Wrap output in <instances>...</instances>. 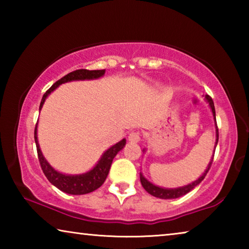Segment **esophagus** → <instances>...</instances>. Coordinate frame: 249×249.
Masks as SVG:
<instances>
[{
    "instance_id": "1",
    "label": "esophagus",
    "mask_w": 249,
    "mask_h": 249,
    "mask_svg": "<svg viewBox=\"0 0 249 249\" xmlns=\"http://www.w3.org/2000/svg\"><path fill=\"white\" fill-rule=\"evenodd\" d=\"M141 132H138V130H134V132H132L129 134L128 136V141L129 142H137L141 141Z\"/></svg>"
}]
</instances>
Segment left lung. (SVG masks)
Listing matches in <instances>:
<instances>
[{
    "instance_id": "obj_1",
    "label": "left lung",
    "mask_w": 249,
    "mask_h": 249,
    "mask_svg": "<svg viewBox=\"0 0 249 249\" xmlns=\"http://www.w3.org/2000/svg\"><path fill=\"white\" fill-rule=\"evenodd\" d=\"M206 101H208L211 108H212V113H213V116H214V120H215V107H214V103H213V100L211 98L210 95H206L205 96ZM215 124H216V120H215ZM217 142H218V128H217V125H216V145H217ZM214 157V155H213ZM212 161H213V158L211 160V162L209 163L208 166V169L205 170V172L203 175H202L199 179L196 180L195 182H192L188 185H184V187H181V188H177V189H162V188H159V187H156L155 184L150 183L148 180H146L144 178V176L141 174V182L142 185L144 187L145 190L149 193V195L154 196L156 197H159V199H176V197H180L184 195H187L188 192H190L192 189H195L197 184H199L202 180L205 178L206 174H208L211 165H212Z\"/></svg>"
}]
</instances>
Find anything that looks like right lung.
I'll return each mask as SVG.
<instances>
[{
  "label": "right lung",
  "instance_id": "add662e5",
  "mask_svg": "<svg viewBox=\"0 0 249 249\" xmlns=\"http://www.w3.org/2000/svg\"><path fill=\"white\" fill-rule=\"evenodd\" d=\"M105 73V69L103 70H88V69H79L74 70L72 72L66 74L65 77L59 79L57 82H54L49 89L46 91L44 94L43 99H41L39 109L43 107L46 98H47L48 94L52 93V92L56 89L58 86L73 81V80H91V79H98ZM34 138H35L36 142V148H37V155H38L39 163L41 167V170L46 176V178L49 180L50 183H53L54 187L58 188L59 190L64 191L66 193H69V195H87V193H90L92 191L96 190V189L100 188L101 185L104 183L105 179L108 175L109 168H111L112 161L116 154L119 153L121 149H123V147L126 144L125 140H122L121 142H117L114 146H112L111 148H108L105 153L102 155L100 161L96 163V166L93 169L90 170L89 172L83 175H77V176H67L62 175L60 172H58L53 169V168L49 165L47 160L41 154L38 141H37V125L35 127V132H34Z\"/></svg>",
  "mask_w": 249,
  "mask_h": 249
}]
</instances>
